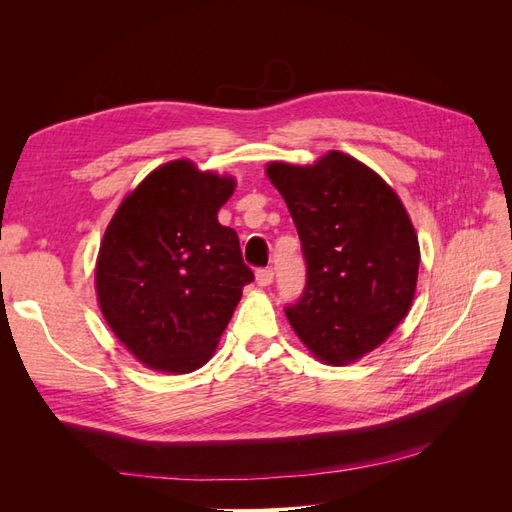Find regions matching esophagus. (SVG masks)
Returning <instances> with one entry per match:
<instances>
[{"label":"esophagus","instance_id":"34e87169","mask_svg":"<svg viewBox=\"0 0 512 512\" xmlns=\"http://www.w3.org/2000/svg\"><path fill=\"white\" fill-rule=\"evenodd\" d=\"M271 282H273V269L271 267L256 271V284L258 286H271Z\"/></svg>","mask_w":512,"mask_h":512}]
</instances>
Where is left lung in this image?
<instances>
[{
	"label": "left lung",
	"mask_w": 512,
	"mask_h": 512,
	"mask_svg": "<svg viewBox=\"0 0 512 512\" xmlns=\"http://www.w3.org/2000/svg\"><path fill=\"white\" fill-rule=\"evenodd\" d=\"M307 265L301 299L286 316L327 365H348L378 348L414 299L418 239L399 196L374 170L329 151L314 166L271 162Z\"/></svg>",
	"instance_id": "1"
}]
</instances>
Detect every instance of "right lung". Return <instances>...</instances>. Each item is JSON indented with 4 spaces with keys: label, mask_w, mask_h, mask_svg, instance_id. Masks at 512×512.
Returning <instances> with one entry per match:
<instances>
[{
    "label": "right lung",
    "mask_w": 512,
    "mask_h": 512,
    "mask_svg": "<svg viewBox=\"0 0 512 512\" xmlns=\"http://www.w3.org/2000/svg\"><path fill=\"white\" fill-rule=\"evenodd\" d=\"M235 179L188 160L153 170L108 224L96 265L104 320L138 361L168 374L203 367L245 284L237 232L218 222Z\"/></svg>",
    "instance_id": "obj_1"
}]
</instances>
